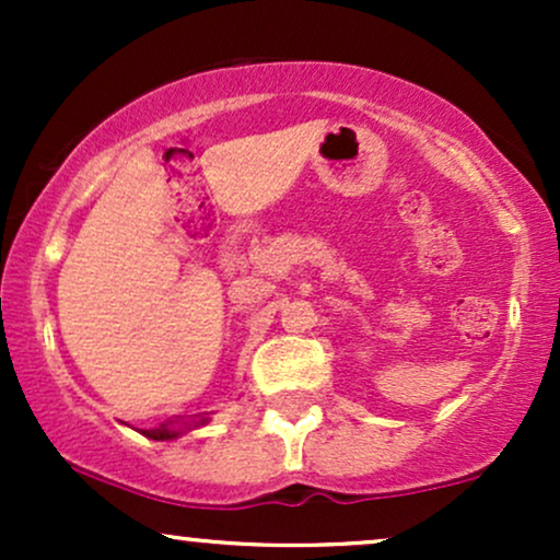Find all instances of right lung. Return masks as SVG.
<instances>
[{
	"label": "right lung",
	"mask_w": 560,
	"mask_h": 560,
	"mask_svg": "<svg viewBox=\"0 0 560 560\" xmlns=\"http://www.w3.org/2000/svg\"><path fill=\"white\" fill-rule=\"evenodd\" d=\"M150 440H171V436H176V432L173 429H168V423H163L160 429H147L144 432Z\"/></svg>",
	"instance_id": "right-lung-1"
}]
</instances>
